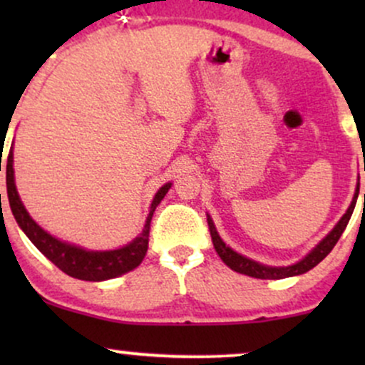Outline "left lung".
Returning a JSON list of instances; mask_svg holds the SVG:
<instances>
[{
	"label": "left lung",
	"mask_w": 365,
	"mask_h": 365,
	"mask_svg": "<svg viewBox=\"0 0 365 365\" xmlns=\"http://www.w3.org/2000/svg\"><path fill=\"white\" fill-rule=\"evenodd\" d=\"M364 171H365V166H364ZM359 187H360V183H357V190H355V195H354V199H351L350 207L346 209V212L341 216V220L338 221L336 226H334L328 235L322 238L319 244L314 247L311 252L305 255L304 259H300L299 262L292 264V266H287V267L264 266V264H261V262H255V261H252V259L244 257L242 254L235 252V250L230 249V247L226 245L223 240H221V237L217 235V232L215 228V223H212L211 217L207 216V225H209V232H211L212 245H215L216 252L221 257V261H223L226 266L230 267V269L237 271V273H240V274L252 276V278H259V279H282V278H290V276L304 274V273H307L309 269H312V267H316L317 264H319L322 259H324L326 255L331 252V250H333V247L336 245V242L340 240L341 233L345 232L346 225H349L351 212H354V209H355V204H357ZM364 200H365V194H364Z\"/></svg>",
	"instance_id": "1"
}]
</instances>
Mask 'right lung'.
<instances>
[{
  "instance_id": "right-lung-1",
  "label": "right lung",
  "mask_w": 365,
  "mask_h": 365,
  "mask_svg": "<svg viewBox=\"0 0 365 365\" xmlns=\"http://www.w3.org/2000/svg\"><path fill=\"white\" fill-rule=\"evenodd\" d=\"M1 170V168H0ZM171 183H166L154 195L153 204H150L149 216L145 220L144 230L135 240L130 242L128 245L121 247L116 250H86L82 247L68 244V242L58 240L56 237L49 235L39 225L29 216L27 209L24 207L20 200L19 192L15 187L14 177V150L10 149L6 159V192L8 200H10L11 212H14L16 223L24 230L29 240L34 244L37 249L43 252L46 257L51 261L54 266L60 267L63 273L72 278L83 279V282H103V279H111L121 276L128 271L135 269L142 262L149 247V230L150 220H153L154 211L158 204L161 202L163 197L170 190Z\"/></svg>"
}]
</instances>
